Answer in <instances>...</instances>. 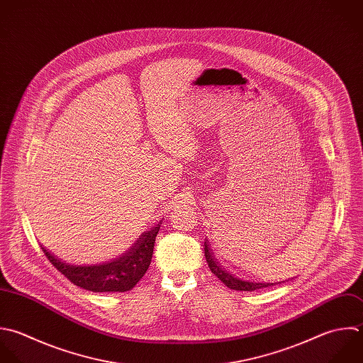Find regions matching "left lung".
Wrapping results in <instances>:
<instances>
[{
	"label": "left lung",
	"mask_w": 363,
	"mask_h": 363,
	"mask_svg": "<svg viewBox=\"0 0 363 363\" xmlns=\"http://www.w3.org/2000/svg\"><path fill=\"white\" fill-rule=\"evenodd\" d=\"M205 257L208 262V266L211 269V272L222 281L225 283L230 290H238V291H256L264 287H272L273 283H256V281H249V280H240L233 277L230 273H228L226 270H223L219 263L216 262L215 256L212 255V250L208 245V242H205Z\"/></svg>",
	"instance_id": "8db88e82"
}]
</instances>
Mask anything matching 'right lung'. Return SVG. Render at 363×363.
<instances>
[{
    "instance_id": "right-lung-1",
    "label": "right lung",
    "mask_w": 363,
    "mask_h": 363,
    "mask_svg": "<svg viewBox=\"0 0 363 363\" xmlns=\"http://www.w3.org/2000/svg\"><path fill=\"white\" fill-rule=\"evenodd\" d=\"M161 225L144 232L140 239L120 257L90 266H76L60 262L56 256L42 247L48 260L74 286L93 293H124L131 290L145 274L157 233Z\"/></svg>"
}]
</instances>
